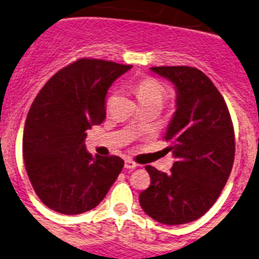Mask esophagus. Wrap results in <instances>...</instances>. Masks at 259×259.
Returning a JSON list of instances; mask_svg holds the SVG:
<instances>
[{
	"label": "esophagus",
	"instance_id": "esophagus-1",
	"mask_svg": "<svg viewBox=\"0 0 259 259\" xmlns=\"http://www.w3.org/2000/svg\"><path fill=\"white\" fill-rule=\"evenodd\" d=\"M137 165L139 164L136 162H134V160H131V159H127L124 163V168H127V169H135Z\"/></svg>",
	"mask_w": 259,
	"mask_h": 259
}]
</instances>
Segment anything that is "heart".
I'll return each mask as SVG.
<instances>
[{"label":"heart","instance_id":"b5f03b06","mask_svg":"<svg viewBox=\"0 0 259 259\" xmlns=\"http://www.w3.org/2000/svg\"><path fill=\"white\" fill-rule=\"evenodd\" d=\"M135 94L142 106H163L167 100V90L155 78H144L135 86Z\"/></svg>","mask_w":259,"mask_h":259}]
</instances>
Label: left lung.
<instances>
[{
    "instance_id": "left-lung-1",
    "label": "left lung",
    "mask_w": 259,
    "mask_h": 259,
    "mask_svg": "<svg viewBox=\"0 0 259 259\" xmlns=\"http://www.w3.org/2000/svg\"><path fill=\"white\" fill-rule=\"evenodd\" d=\"M177 92L164 140L176 162L167 175L151 165L150 186L139 196L144 212L164 225L200 218L226 185L235 158V134L225 99L212 80L191 66H154Z\"/></svg>"
}]
</instances>
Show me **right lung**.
Here are the masks:
<instances>
[{"instance_id": "obj_1", "label": "right lung", "mask_w": 259, "mask_h": 259, "mask_svg": "<svg viewBox=\"0 0 259 259\" xmlns=\"http://www.w3.org/2000/svg\"><path fill=\"white\" fill-rule=\"evenodd\" d=\"M131 69L83 58L59 70L42 87L27 115L23 158L35 194L61 214L91 210L105 198L124 165L119 156H92L86 131L105 119V97Z\"/></svg>"}]
</instances>
